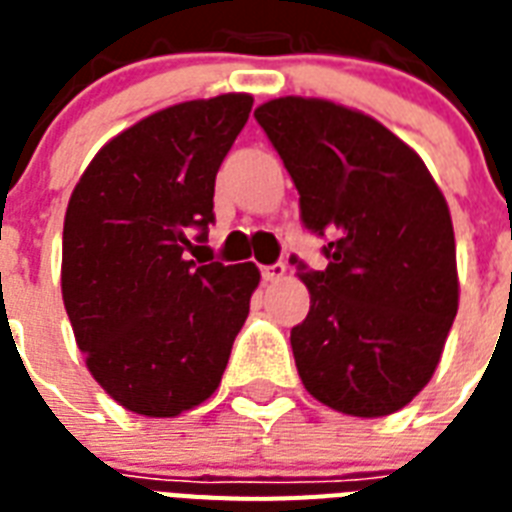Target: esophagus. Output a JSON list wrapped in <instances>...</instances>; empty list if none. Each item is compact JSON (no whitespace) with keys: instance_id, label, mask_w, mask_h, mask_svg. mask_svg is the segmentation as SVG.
Returning <instances> with one entry per match:
<instances>
[{"instance_id":"34e87169","label":"esophagus","mask_w":512,"mask_h":512,"mask_svg":"<svg viewBox=\"0 0 512 512\" xmlns=\"http://www.w3.org/2000/svg\"><path fill=\"white\" fill-rule=\"evenodd\" d=\"M260 273H263L265 281H279V279H284V273H287V265H284V263L265 265V268Z\"/></svg>"}]
</instances>
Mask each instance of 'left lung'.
I'll return each mask as SVG.
<instances>
[{
  "mask_svg": "<svg viewBox=\"0 0 512 512\" xmlns=\"http://www.w3.org/2000/svg\"><path fill=\"white\" fill-rule=\"evenodd\" d=\"M324 239V271L292 255L311 311L292 327L305 390L353 417L406 406L436 372L457 316V252L444 193L372 116L316 98L255 111Z\"/></svg>",
  "mask_w": 512,
  "mask_h": 512,
  "instance_id": "obj_1",
  "label": "left lung"
}]
</instances>
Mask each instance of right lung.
<instances>
[{"label": "right lung", "instance_id": "right-lung-1", "mask_svg": "<svg viewBox=\"0 0 512 512\" xmlns=\"http://www.w3.org/2000/svg\"><path fill=\"white\" fill-rule=\"evenodd\" d=\"M249 95L191 100L100 148L63 223V303L87 369L146 417H177L220 385L244 327L255 263L188 260L215 223V177Z\"/></svg>", "mask_w": 512, "mask_h": 512}]
</instances>
